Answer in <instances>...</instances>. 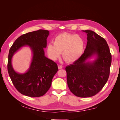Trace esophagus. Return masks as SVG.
I'll return each instance as SVG.
<instances>
[{
    "mask_svg": "<svg viewBox=\"0 0 120 120\" xmlns=\"http://www.w3.org/2000/svg\"><path fill=\"white\" fill-rule=\"evenodd\" d=\"M58 68H59V69H61L63 68V66H61V65H58Z\"/></svg>",
    "mask_w": 120,
    "mask_h": 120,
    "instance_id": "esophagus-1",
    "label": "esophagus"
}]
</instances>
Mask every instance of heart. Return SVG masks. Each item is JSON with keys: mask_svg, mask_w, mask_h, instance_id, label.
I'll list each match as a JSON object with an SVG mask.
<instances>
[{"mask_svg": "<svg viewBox=\"0 0 120 120\" xmlns=\"http://www.w3.org/2000/svg\"><path fill=\"white\" fill-rule=\"evenodd\" d=\"M84 46L85 42L81 36L64 32L53 39V44L49 43L46 52L53 60L59 58L62 52L64 60L67 63H72L81 57Z\"/></svg>", "mask_w": 120, "mask_h": 120, "instance_id": "b5f03b06", "label": "heart"}]
</instances>
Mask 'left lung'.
<instances>
[{
	"instance_id": "obj_1",
	"label": "left lung",
	"mask_w": 120,
	"mask_h": 120,
	"mask_svg": "<svg viewBox=\"0 0 120 120\" xmlns=\"http://www.w3.org/2000/svg\"><path fill=\"white\" fill-rule=\"evenodd\" d=\"M87 34V43L81 57L66 68L71 92L81 98L96 95L106 84L110 75L112 56L107 41L95 32L82 30ZM95 56L94 61L89 60Z\"/></svg>"
}]
</instances>
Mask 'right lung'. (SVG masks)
Listing matches in <instances>:
<instances>
[{
  "mask_svg": "<svg viewBox=\"0 0 120 120\" xmlns=\"http://www.w3.org/2000/svg\"><path fill=\"white\" fill-rule=\"evenodd\" d=\"M49 32L40 30L21 35L11 47L8 57V69L9 77L15 88L22 95L30 97H41L48 91L52 79L58 71L57 64L45 56L46 39ZM28 46L32 52L30 66L24 73L14 70L12 59L22 47Z\"/></svg>",
  "mask_w": 120,
  "mask_h": 120,
  "instance_id": "1",
  "label": "right lung"
}]
</instances>
